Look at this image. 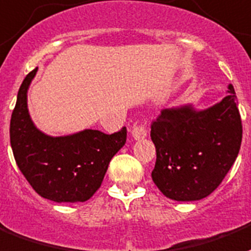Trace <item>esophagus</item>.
<instances>
[{"label":"esophagus","instance_id":"34e87169","mask_svg":"<svg viewBox=\"0 0 251 251\" xmlns=\"http://www.w3.org/2000/svg\"><path fill=\"white\" fill-rule=\"evenodd\" d=\"M131 133H132L133 139H136V140H139V139H144V137L147 136L146 128L143 127V126H133Z\"/></svg>","mask_w":251,"mask_h":251}]
</instances>
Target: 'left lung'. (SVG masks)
I'll list each match as a JSON object with an SVG mask.
<instances>
[{"label":"left lung","instance_id":"8db88e82","mask_svg":"<svg viewBox=\"0 0 251 251\" xmlns=\"http://www.w3.org/2000/svg\"><path fill=\"white\" fill-rule=\"evenodd\" d=\"M204 111L192 105L163 110L152 122L156 147L152 180L164 196L196 201L209 196L234 164L242 141V120L234 87Z\"/></svg>","mask_w":251,"mask_h":251}]
</instances>
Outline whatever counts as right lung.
<instances>
[{"label": "right lung", "instance_id": "right-lung-1", "mask_svg": "<svg viewBox=\"0 0 251 251\" xmlns=\"http://www.w3.org/2000/svg\"><path fill=\"white\" fill-rule=\"evenodd\" d=\"M37 69L21 84L10 119V144L18 168L41 197L55 202H84L101 185L111 159L126 144L127 129L111 135L84 129L52 137L34 126L27 88Z\"/></svg>", "mask_w": 251, "mask_h": 251}]
</instances>
